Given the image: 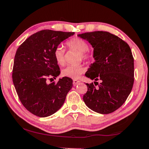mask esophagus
<instances>
[{"label":"esophagus","instance_id":"1","mask_svg":"<svg viewBox=\"0 0 149 149\" xmlns=\"http://www.w3.org/2000/svg\"><path fill=\"white\" fill-rule=\"evenodd\" d=\"M79 83H80V81L77 79H74L73 80V84H74V86H76L77 84H78Z\"/></svg>","mask_w":149,"mask_h":149}]
</instances>
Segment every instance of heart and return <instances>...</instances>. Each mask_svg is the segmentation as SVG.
<instances>
[{
	"instance_id": "obj_1",
	"label": "heart",
	"mask_w": 149,
	"mask_h": 149,
	"mask_svg": "<svg viewBox=\"0 0 149 149\" xmlns=\"http://www.w3.org/2000/svg\"><path fill=\"white\" fill-rule=\"evenodd\" d=\"M66 46L70 49H74L79 52L80 59L87 60L90 58V53L87 50L88 44L85 40L75 37L71 38L67 42ZM54 57L58 64L63 65L65 63V49L62 46L56 47L54 51ZM84 68L81 65H70L63 68L62 75L64 77L72 79H77L84 72Z\"/></svg>"
}]
</instances>
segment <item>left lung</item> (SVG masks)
Returning <instances> with one entry per match:
<instances>
[{"mask_svg":"<svg viewBox=\"0 0 149 149\" xmlns=\"http://www.w3.org/2000/svg\"><path fill=\"white\" fill-rule=\"evenodd\" d=\"M93 48L95 62L89 65L86 76L94 79L86 84L83 100L93 111L109 114L125 102L134 83V59L127 42L108 32L95 31L77 35ZM97 81L101 83L98 84Z\"/></svg>","mask_w":149,"mask_h":149,"instance_id":"8db88e82","label":"left lung"}]
</instances>
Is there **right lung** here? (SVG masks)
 Here are the masks:
<instances>
[{"label": "right lung", "mask_w": 149, "mask_h": 149, "mask_svg": "<svg viewBox=\"0 0 149 149\" xmlns=\"http://www.w3.org/2000/svg\"><path fill=\"white\" fill-rule=\"evenodd\" d=\"M74 32L44 30L32 34L18 47L15 54L13 81L21 103L40 117L55 113L62 107L73 86L70 77L48 84L60 74L54 51Z\"/></svg>", "instance_id": "1"}]
</instances>
